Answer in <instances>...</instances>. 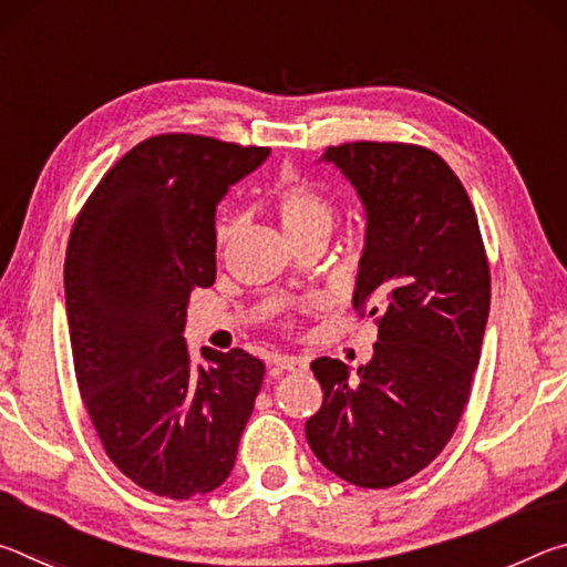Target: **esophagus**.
Instances as JSON below:
<instances>
[{
	"label": "esophagus",
	"instance_id": "obj_1",
	"mask_svg": "<svg viewBox=\"0 0 567 567\" xmlns=\"http://www.w3.org/2000/svg\"><path fill=\"white\" fill-rule=\"evenodd\" d=\"M275 364L280 370H290V372L307 370V360L300 358V354H275Z\"/></svg>",
	"mask_w": 567,
	"mask_h": 567
}]
</instances>
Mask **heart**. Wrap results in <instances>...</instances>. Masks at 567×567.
Listing matches in <instances>:
<instances>
[{
  "instance_id": "obj_1",
  "label": "heart",
  "mask_w": 567,
  "mask_h": 567,
  "mask_svg": "<svg viewBox=\"0 0 567 567\" xmlns=\"http://www.w3.org/2000/svg\"><path fill=\"white\" fill-rule=\"evenodd\" d=\"M270 205L290 243L315 233L330 235L334 227V219H338V207H334L328 192L315 187L312 182H307L292 169L282 172L280 179L272 185ZM227 235H229V225L219 223L217 243L225 245Z\"/></svg>"
}]
</instances>
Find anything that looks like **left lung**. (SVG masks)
Masks as SVG:
<instances>
[{
  "mask_svg": "<svg viewBox=\"0 0 567 567\" xmlns=\"http://www.w3.org/2000/svg\"><path fill=\"white\" fill-rule=\"evenodd\" d=\"M368 217L354 310L378 318L375 354L318 358L322 408L305 422L320 463L358 487H392L443 453L467 405L491 312L477 217L447 162L402 142L328 147Z\"/></svg>",
  "mask_w": 567,
  "mask_h": 567,
  "instance_id": "left-lung-1",
  "label": "left lung"
}]
</instances>
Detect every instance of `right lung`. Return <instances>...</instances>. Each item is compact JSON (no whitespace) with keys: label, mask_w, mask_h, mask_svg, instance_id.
Returning <instances> with one entry per match:
<instances>
[{"label":"right lung","mask_w":567,"mask_h":567,"mask_svg":"<svg viewBox=\"0 0 567 567\" xmlns=\"http://www.w3.org/2000/svg\"><path fill=\"white\" fill-rule=\"evenodd\" d=\"M267 147L157 134L100 179L72 227L64 300L76 385L122 475L172 501L213 493L233 473L265 362L182 332L189 295L217 275L215 213Z\"/></svg>","instance_id":"add662e5"}]
</instances>
